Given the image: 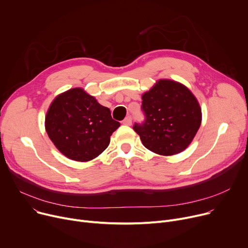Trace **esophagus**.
Returning <instances> with one entry per match:
<instances>
[{
    "label": "esophagus",
    "mask_w": 248,
    "mask_h": 248,
    "mask_svg": "<svg viewBox=\"0 0 248 248\" xmlns=\"http://www.w3.org/2000/svg\"><path fill=\"white\" fill-rule=\"evenodd\" d=\"M131 121H133V119H131L130 115H127V117L123 121V124H125V125H130L131 124Z\"/></svg>",
    "instance_id": "obj_1"
}]
</instances>
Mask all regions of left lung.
I'll return each instance as SVG.
<instances>
[{"instance_id":"1","label":"left lung","mask_w":248,"mask_h":248,"mask_svg":"<svg viewBox=\"0 0 248 248\" xmlns=\"http://www.w3.org/2000/svg\"><path fill=\"white\" fill-rule=\"evenodd\" d=\"M141 98L144 121L135 123L134 130L142 144L161 155L186 150L202 124V109L191 92L176 81L160 79Z\"/></svg>"}]
</instances>
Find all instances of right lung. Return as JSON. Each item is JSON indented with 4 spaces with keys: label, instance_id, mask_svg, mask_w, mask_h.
I'll return each mask as SVG.
<instances>
[{
    "label": "right lung",
    "instance_id": "1",
    "mask_svg": "<svg viewBox=\"0 0 248 248\" xmlns=\"http://www.w3.org/2000/svg\"><path fill=\"white\" fill-rule=\"evenodd\" d=\"M120 125L109 108L78 88L58 95L46 117L48 138L62 155L77 161L101 155Z\"/></svg>",
    "mask_w": 248,
    "mask_h": 248
}]
</instances>
